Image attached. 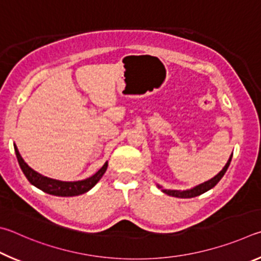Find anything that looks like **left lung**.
Wrapping results in <instances>:
<instances>
[{"mask_svg":"<svg viewBox=\"0 0 261 261\" xmlns=\"http://www.w3.org/2000/svg\"><path fill=\"white\" fill-rule=\"evenodd\" d=\"M231 157H232V154L230 156L229 161L227 162L226 166L222 168V171H221L220 173H219V174H217L216 176H214L213 179L208 180V181H206V182H204V184L199 185V186H197V187H195V188H193V189L186 190V191H177V190L163 189L161 186H158V188H161L163 193H165V194L170 195V196H173V197H179V198H193V197H196V196L202 195V194H204V193H206L207 190L212 189L213 187L216 186V185L218 184V182L221 180V177H222L223 175H225L227 168L229 167V164H230V162H231Z\"/></svg>","mask_w":261,"mask_h":261,"instance_id":"obj_1","label":"left lung"}]
</instances>
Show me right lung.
Instances as JSON below:
<instances>
[{"instance_id": "1", "label": "right lung", "mask_w": 261, "mask_h": 261, "mask_svg": "<svg viewBox=\"0 0 261 261\" xmlns=\"http://www.w3.org/2000/svg\"><path fill=\"white\" fill-rule=\"evenodd\" d=\"M15 151H16L18 163H19V166L21 168L22 173H24L25 176L27 177V180H29L32 185L35 186L36 188L44 191V193H47L49 195H54V196H61V197H70V196H77V195L87 193V191L93 188V187L100 180V177L103 176V174L108 168V163H105L103 167L100 168L98 172H96L93 176H90L86 180L74 181V182L58 181V180H54V179H50V177L41 175L38 172L32 170V168L24 162V159L21 158L16 145H15Z\"/></svg>"}]
</instances>
